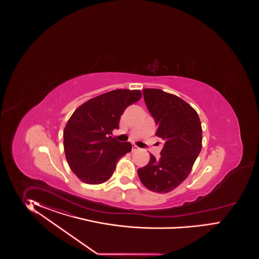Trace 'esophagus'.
I'll return each instance as SVG.
<instances>
[{"label": "esophagus", "instance_id": "34e87169", "mask_svg": "<svg viewBox=\"0 0 259 259\" xmlns=\"http://www.w3.org/2000/svg\"><path fill=\"white\" fill-rule=\"evenodd\" d=\"M137 150H140V148L136 145V144H133V146H132V151H137Z\"/></svg>", "mask_w": 259, "mask_h": 259}]
</instances>
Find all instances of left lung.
Here are the masks:
<instances>
[{"label": "left lung", "mask_w": 259, "mask_h": 259, "mask_svg": "<svg viewBox=\"0 0 259 259\" xmlns=\"http://www.w3.org/2000/svg\"><path fill=\"white\" fill-rule=\"evenodd\" d=\"M144 102L157 125V135L165 141L157 159L140 168L141 183L156 193H168L186 180L202 147V129L198 115L176 95L160 89L142 90Z\"/></svg>", "instance_id": "8db88e82"}]
</instances>
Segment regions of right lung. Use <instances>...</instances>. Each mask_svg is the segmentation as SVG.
<instances>
[{"instance_id": "1", "label": "right lung", "mask_w": 259, "mask_h": 259, "mask_svg": "<svg viewBox=\"0 0 259 259\" xmlns=\"http://www.w3.org/2000/svg\"><path fill=\"white\" fill-rule=\"evenodd\" d=\"M140 90L117 89L100 95L74 111L63 130V147L72 172L87 184L108 181L130 142L110 137L124 110L140 101Z\"/></svg>"}]
</instances>
